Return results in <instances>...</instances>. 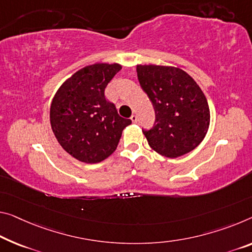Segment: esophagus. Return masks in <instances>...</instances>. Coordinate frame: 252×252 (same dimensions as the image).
Segmentation results:
<instances>
[{
  "mask_svg": "<svg viewBox=\"0 0 252 252\" xmlns=\"http://www.w3.org/2000/svg\"><path fill=\"white\" fill-rule=\"evenodd\" d=\"M130 121L133 124H136L137 123V116L136 115H131L130 116Z\"/></svg>",
  "mask_w": 252,
  "mask_h": 252,
  "instance_id": "1",
  "label": "esophagus"
}]
</instances>
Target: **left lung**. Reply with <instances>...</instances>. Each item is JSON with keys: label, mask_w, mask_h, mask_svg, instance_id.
<instances>
[{"label": "left lung", "mask_w": 252, "mask_h": 252, "mask_svg": "<svg viewBox=\"0 0 252 252\" xmlns=\"http://www.w3.org/2000/svg\"><path fill=\"white\" fill-rule=\"evenodd\" d=\"M139 84L156 110L152 129L143 131L151 149L173 158L195 150L211 122L206 96L184 69L164 65H136Z\"/></svg>", "instance_id": "8db88e82"}]
</instances>
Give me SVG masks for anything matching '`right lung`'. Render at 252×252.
I'll use <instances>...</instances> for the list:
<instances>
[{
  "label": "right lung",
  "mask_w": 252,
  "mask_h": 252,
  "mask_svg": "<svg viewBox=\"0 0 252 252\" xmlns=\"http://www.w3.org/2000/svg\"><path fill=\"white\" fill-rule=\"evenodd\" d=\"M121 69L118 63L84 66L64 81L52 100L54 135L69 156L84 163H99L111 156L131 124L104 96L107 84Z\"/></svg>",
  "instance_id": "right-lung-1"
}]
</instances>
